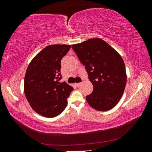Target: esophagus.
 <instances>
[{"label":"esophagus","instance_id":"1","mask_svg":"<svg viewBox=\"0 0 152 152\" xmlns=\"http://www.w3.org/2000/svg\"><path fill=\"white\" fill-rule=\"evenodd\" d=\"M82 83H81V82H80V83H76V86L77 87H80V86L82 85Z\"/></svg>","mask_w":152,"mask_h":152}]
</instances>
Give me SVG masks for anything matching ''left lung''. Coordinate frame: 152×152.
I'll return each instance as SVG.
<instances>
[{"label": "left lung", "instance_id": "1", "mask_svg": "<svg viewBox=\"0 0 152 152\" xmlns=\"http://www.w3.org/2000/svg\"><path fill=\"white\" fill-rule=\"evenodd\" d=\"M85 66L93 91L86 96L93 109L107 111L120 101L127 82L125 66L121 56L99 38L89 39L72 45Z\"/></svg>", "mask_w": 152, "mask_h": 152}]
</instances>
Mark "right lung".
<instances>
[{
  "mask_svg": "<svg viewBox=\"0 0 152 152\" xmlns=\"http://www.w3.org/2000/svg\"><path fill=\"white\" fill-rule=\"evenodd\" d=\"M70 45H50L31 61L25 76L24 92L30 106L45 117H54L63 112L73 88L60 82L61 60Z\"/></svg>",
  "mask_w": 152,
  "mask_h": 152,
  "instance_id": "1",
  "label": "right lung"
}]
</instances>
